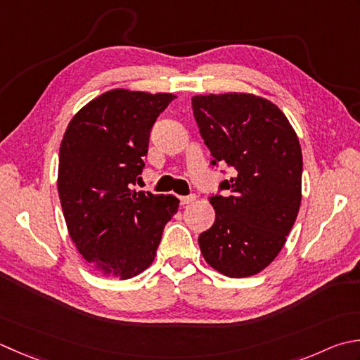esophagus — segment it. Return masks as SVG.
<instances>
[{"label":"esophagus","mask_w":360,"mask_h":360,"mask_svg":"<svg viewBox=\"0 0 360 360\" xmlns=\"http://www.w3.org/2000/svg\"><path fill=\"white\" fill-rule=\"evenodd\" d=\"M196 200V195H187V196H179V201L182 206H186V204L193 202Z\"/></svg>","instance_id":"1"}]
</instances>
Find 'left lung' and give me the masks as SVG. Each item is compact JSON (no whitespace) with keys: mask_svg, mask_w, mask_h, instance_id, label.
Masks as SVG:
<instances>
[{"mask_svg":"<svg viewBox=\"0 0 360 360\" xmlns=\"http://www.w3.org/2000/svg\"><path fill=\"white\" fill-rule=\"evenodd\" d=\"M192 109L204 143L232 178L209 196L215 221L198 237L206 262L229 278L262 271L279 255L301 204L302 154L276 104L251 94L198 95Z\"/></svg>","mask_w":360,"mask_h":360,"instance_id":"obj_1","label":"left lung"}]
</instances>
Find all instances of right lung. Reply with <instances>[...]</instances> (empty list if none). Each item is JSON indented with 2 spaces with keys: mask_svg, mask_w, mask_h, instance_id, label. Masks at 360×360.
<instances>
[{
  "mask_svg": "<svg viewBox=\"0 0 360 360\" xmlns=\"http://www.w3.org/2000/svg\"><path fill=\"white\" fill-rule=\"evenodd\" d=\"M172 94L109 90L77 112L59 150L58 188L77 251L98 271L129 279L153 264L178 212L173 195L136 192L150 131Z\"/></svg>",
  "mask_w": 360,
  "mask_h": 360,
  "instance_id": "right-lung-1",
  "label": "right lung"
}]
</instances>
